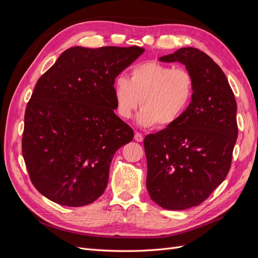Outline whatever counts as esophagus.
Segmentation results:
<instances>
[{
    "label": "esophagus",
    "mask_w": 258,
    "mask_h": 258,
    "mask_svg": "<svg viewBox=\"0 0 258 258\" xmlns=\"http://www.w3.org/2000/svg\"><path fill=\"white\" fill-rule=\"evenodd\" d=\"M135 140L137 142H142L144 140V137L142 136V134H140V132H136L135 135Z\"/></svg>",
    "instance_id": "34e87169"
}]
</instances>
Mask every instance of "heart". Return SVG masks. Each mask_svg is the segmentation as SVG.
<instances>
[{
  "label": "heart",
  "mask_w": 258,
  "mask_h": 258,
  "mask_svg": "<svg viewBox=\"0 0 258 258\" xmlns=\"http://www.w3.org/2000/svg\"><path fill=\"white\" fill-rule=\"evenodd\" d=\"M113 91L117 114L121 118L129 119L141 102L142 108L137 116L140 126L158 123L159 127H168L181 118L190 105L195 82L184 69L146 61L131 69L129 79L117 76Z\"/></svg>",
  "instance_id": "1"
}]
</instances>
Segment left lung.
<instances>
[{"label":"left lung","instance_id":"8db88e82","mask_svg":"<svg viewBox=\"0 0 258 258\" xmlns=\"http://www.w3.org/2000/svg\"><path fill=\"white\" fill-rule=\"evenodd\" d=\"M159 61L184 64L195 91L181 118L144 139L146 188L161 208L186 210L205 201L227 176L238 137L237 103L227 77L204 51L184 47Z\"/></svg>","mask_w":258,"mask_h":258}]
</instances>
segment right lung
Wrapping results in <instances>:
<instances>
[{
  "label": "right lung",
  "mask_w": 258,
  "mask_h": 258,
  "mask_svg": "<svg viewBox=\"0 0 258 258\" xmlns=\"http://www.w3.org/2000/svg\"><path fill=\"white\" fill-rule=\"evenodd\" d=\"M143 52L74 46L38 79L26 108L22 155L43 196L82 207L104 192L114 154L134 139L114 112L113 84Z\"/></svg>",
  "instance_id": "add662e5"
}]
</instances>
